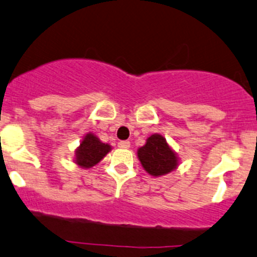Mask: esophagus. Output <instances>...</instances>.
Here are the masks:
<instances>
[{"mask_svg":"<svg viewBox=\"0 0 257 257\" xmlns=\"http://www.w3.org/2000/svg\"><path fill=\"white\" fill-rule=\"evenodd\" d=\"M117 146L120 148H130L131 143H130V141H120V142L117 143Z\"/></svg>","mask_w":257,"mask_h":257,"instance_id":"34e87169","label":"esophagus"}]
</instances>
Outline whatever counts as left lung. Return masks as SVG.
I'll use <instances>...</instances> for the list:
<instances>
[{"instance_id": "obj_1", "label": "left lung", "mask_w": 257, "mask_h": 257, "mask_svg": "<svg viewBox=\"0 0 257 257\" xmlns=\"http://www.w3.org/2000/svg\"><path fill=\"white\" fill-rule=\"evenodd\" d=\"M137 154L143 168L154 176L170 173L178 165L175 153L161 135H152Z\"/></svg>"}]
</instances>
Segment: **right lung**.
Returning a JSON list of instances; mask_svg holds the SVG:
<instances>
[{"instance_id": "1", "label": "right lung", "mask_w": 257, "mask_h": 257, "mask_svg": "<svg viewBox=\"0 0 257 257\" xmlns=\"http://www.w3.org/2000/svg\"><path fill=\"white\" fill-rule=\"evenodd\" d=\"M109 151V145L101 143L94 135L88 134L76 151V163L83 168H90L100 162Z\"/></svg>"}]
</instances>
